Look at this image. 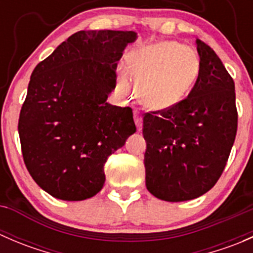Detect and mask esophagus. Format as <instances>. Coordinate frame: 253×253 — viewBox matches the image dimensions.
Returning <instances> with one entry per match:
<instances>
[{"instance_id": "obj_1", "label": "esophagus", "mask_w": 253, "mask_h": 253, "mask_svg": "<svg viewBox=\"0 0 253 253\" xmlns=\"http://www.w3.org/2000/svg\"><path fill=\"white\" fill-rule=\"evenodd\" d=\"M133 117H134V122H136L137 129H138V131H141L142 129V116H141V114H139V111L134 110Z\"/></svg>"}]
</instances>
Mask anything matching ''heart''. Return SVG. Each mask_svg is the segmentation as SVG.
Returning <instances> with one entry per match:
<instances>
[{"instance_id":"1","label":"heart","mask_w":253,"mask_h":253,"mask_svg":"<svg viewBox=\"0 0 253 253\" xmlns=\"http://www.w3.org/2000/svg\"><path fill=\"white\" fill-rule=\"evenodd\" d=\"M200 73V58L192 48L176 42L142 46L128 56V68L117 71V89L131 95L141 86V99L150 109H168L187 96Z\"/></svg>"}]
</instances>
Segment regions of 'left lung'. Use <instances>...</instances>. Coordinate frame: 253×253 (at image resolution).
Listing matches in <instances>:
<instances>
[{"instance_id":"8db88e82","label":"left lung","mask_w":253,"mask_h":253,"mask_svg":"<svg viewBox=\"0 0 253 253\" xmlns=\"http://www.w3.org/2000/svg\"><path fill=\"white\" fill-rule=\"evenodd\" d=\"M196 44L200 73L187 98L143 117L145 186L168 202L193 200L215 185L237 131L235 83L213 48Z\"/></svg>"}]
</instances>
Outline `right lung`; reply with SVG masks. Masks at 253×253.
Listing matches in <instances>:
<instances>
[{
	"label": "right lung",
	"mask_w": 253,
	"mask_h": 253,
	"mask_svg": "<svg viewBox=\"0 0 253 253\" xmlns=\"http://www.w3.org/2000/svg\"><path fill=\"white\" fill-rule=\"evenodd\" d=\"M134 32L81 30L38 63L18 122L33 180L52 197L83 201L105 182L104 165L136 132L131 108L106 103Z\"/></svg>",
	"instance_id": "add662e5"
}]
</instances>
